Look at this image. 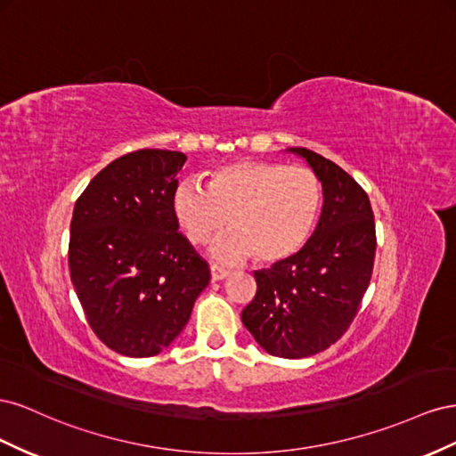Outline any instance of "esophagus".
I'll return each mask as SVG.
<instances>
[{"mask_svg":"<svg viewBox=\"0 0 456 456\" xmlns=\"http://www.w3.org/2000/svg\"><path fill=\"white\" fill-rule=\"evenodd\" d=\"M210 271H212V279L214 281H224V279L229 277V271L224 269V267H219V265H212Z\"/></svg>","mask_w":456,"mask_h":456,"instance_id":"esophagus-1","label":"esophagus"}]
</instances>
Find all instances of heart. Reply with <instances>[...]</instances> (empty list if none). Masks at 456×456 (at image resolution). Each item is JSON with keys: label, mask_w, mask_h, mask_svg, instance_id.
Wrapping results in <instances>:
<instances>
[{"label": "heart", "mask_w": 456, "mask_h": 456, "mask_svg": "<svg viewBox=\"0 0 456 456\" xmlns=\"http://www.w3.org/2000/svg\"><path fill=\"white\" fill-rule=\"evenodd\" d=\"M322 187L314 170L269 160H240L219 166L206 187L179 181L172 212L194 246L210 242L231 225L232 232L212 246L225 262L254 257L279 264L300 252L317 227Z\"/></svg>", "instance_id": "b5f03b06"}]
</instances>
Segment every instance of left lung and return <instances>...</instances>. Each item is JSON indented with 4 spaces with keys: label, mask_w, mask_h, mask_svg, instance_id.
<instances>
[{
    "label": "left lung",
    "mask_w": 456,
    "mask_h": 456,
    "mask_svg": "<svg viewBox=\"0 0 456 456\" xmlns=\"http://www.w3.org/2000/svg\"><path fill=\"white\" fill-rule=\"evenodd\" d=\"M322 185V212L304 248L254 273L257 290L242 322L269 355L302 359L340 340L365 296L376 252L367 192L324 156L292 147Z\"/></svg>",
    "instance_id": "8db88e82"
}]
</instances>
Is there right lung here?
Here are the masks:
<instances>
[{
    "mask_svg": "<svg viewBox=\"0 0 456 456\" xmlns=\"http://www.w3.org/2000/svg\"><path fill=\"white\" fill-rule=\"evenodd\" d=\"M187 156L141 149L110 162L76 200L69 267L91 330L126 357H152L187 324L210 267L172 212Z\"/></svg>",
    "mask_w": 456,
    "mask_h": 456,
    "instance_id": "1",
    "label": "right lung"
}]
</instances>
